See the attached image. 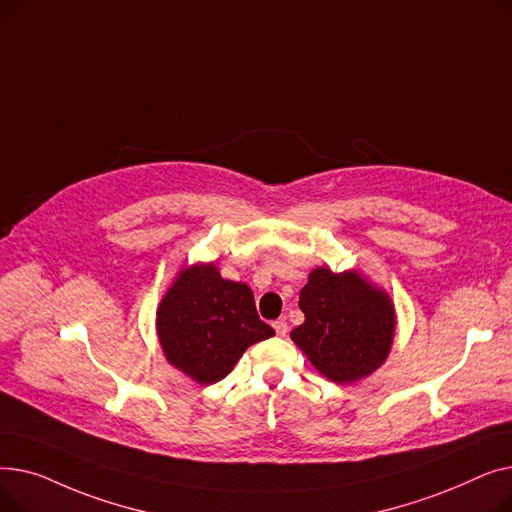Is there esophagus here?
Masks as SVG:
<instances>
[{
  "label": "esophagus",
  "mask_w": 512,
  "mask_h": 512,
  "mask_svg": "<svg viewBox=\"0 0 512 512\" xmlns=\"http://www.w3.org/2000/svg\"><path fill=\"white\" fill-rule=\"evenodd\" d=\"M272 326H274V330H276V334H278V336H286V332H288V324H286L284 319H276Z\"/></svg>",
  "instance_id": "1"
}]
</instances>
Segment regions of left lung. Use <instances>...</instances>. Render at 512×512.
I'll use <instances>...</instances> for the list:
<instances>
[{
	"instance_id": "1",
	"label": "left lung",
	"mask_w": 512,
	"mask_h": 512,
	"mask_svg": "<svg viewBox=\"0 0 512 512\" xmlns=\"http://www.w3.org/2000/svg\"><path fill=\"white\" fill-rule=\"evenodd\" d=\"M305 324L290 332L301 351L336 384L357 382L378 369L394 338V307L388 294L355 272L317 267L301 290Z\"/></svg>"
}]
</instances>
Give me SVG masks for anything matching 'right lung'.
<instances>
[{
    "instance_id": "1",
    "label": "right lung",
    "mask_w": 512,
    "mask_h": 512,
    "mask_svg": "<svg viewBox=\"0 0 512 512\" xmlns=\"http://www.w3.org/2000/svg\"><path fill=\"white\" fill-rule=\"evenodd\" d=\"M157 334L174 367L199 384H215L274 330L259 319L247 284L224 280L213 265H193L161 301Z\"/></svg>"
}]
</instances>
